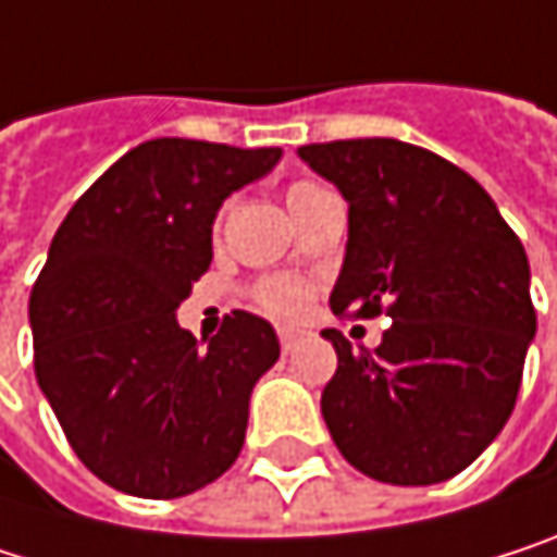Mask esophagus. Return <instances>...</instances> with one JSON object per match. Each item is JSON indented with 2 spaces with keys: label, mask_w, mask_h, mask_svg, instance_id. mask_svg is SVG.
<instances>
[{
  "label": "esophagus",
  "mask_w": 557,
  "mask_h": 557,
  "mask_svg": "<svg viewBox=\"0 0 557 557\" xmlns=\"http://www.w3.org/2000/svg\"><path fill=\"white\" fill-rule=\"evenodd\" d=\"M278 341H282V350H285V354H292V350L301 344V331H295V327H282V331H278Z\"/></svg>",
  "instance_id": "34e87169"
}]
</instances>
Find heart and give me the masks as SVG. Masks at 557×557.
<instances>
[{
    "mask_svg": "<svg viewBox=\"0 0 557 557\" xmlns=\"http://www.w3.org/2000/svg\"><path fill=\"white\" fill-rule=\"evenodd\" d=\"M308 190H314V184L298 181V184L288 187L285 200L292 203V200H298V197L308 194ZM259 305H262L269 314L295 318V314H301L305 305H308V288H305L301 282H295V278H272V282H265V285L259 288Z\"/></svg>",
    "mask_w": 557,
    "mask_h": 557,
    "instance_id": "b5f03b06",
    "label": "heart"
}]
</instances>
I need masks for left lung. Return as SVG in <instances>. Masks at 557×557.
Returning a JSON list of instances; mask_svg holds the SVG:
<instances>
[{
	"label": "left lung",
	"mask_w": 557,
	"mask_h": 557,
	"mask_svg": "<svg viewBox=\"0 0 557 557\" xmlns=\"http://www.w3.org/2000/svg\"><path fill=\"white\" fill-rule=\"evenodd\" d=\"M347 213L334 314L386 311L376 350L324 331L337 373L321 416L367 476L428 486L470 467L512 416L535 337L529 259L490 194L399 139L301 145Z\"/></svg>",
	"instance_id": "1"
}]
</instances>
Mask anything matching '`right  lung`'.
Listing matches in <instances>:
<instances>
[{
	"label": "right lung",
	"mask_w": 557,
	"mask_h": 557,
	"mask_svg": "<svg viewBox=\"0 0 557 557\" xmlns=\"http://www.w3.org/2000/svg\"><path fill=\"white\" fill-rule=\"evenodd\" d=\"M282 148L151 139L64 216L32 288L35 376L74 454L141 499L187 496L233 467L275 327L233 311L216 337L177 324L213 259V220Z\"/></svg>",
	"instance_id": "right-lung-1"
}]
</instances>
